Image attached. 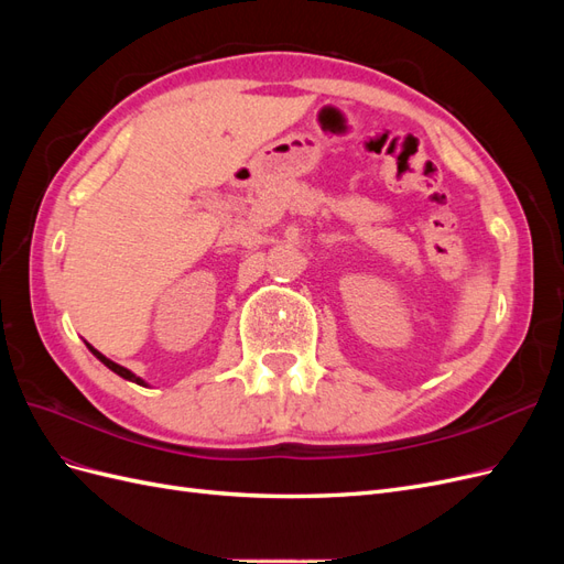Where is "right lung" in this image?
Returning a JSON list of instances; mask_svg holds the SVG:
<instances>
[{"label": "right lung", "instance_id": "obj_1", "mask_svg": "<svg viewBox=\"0 0 564 564\" xmlns=\"http://www.w3.org/2000/svg\"><path fill=\"white\" fill-rule=\"evenodd\" d=\"M87 348L98 357V360L100 362H104L110 371H115L117 373V377H122V379H127V381H131V383H139V386H143V388H148V383L141 379V377H135V373L133 371H129L127 367H122V365H117V362H112V360H108V357L104 355V352H98L91 344H87Z\"/></svg>", "mask_w": 564, "mask_h": 564}]
</instances>
